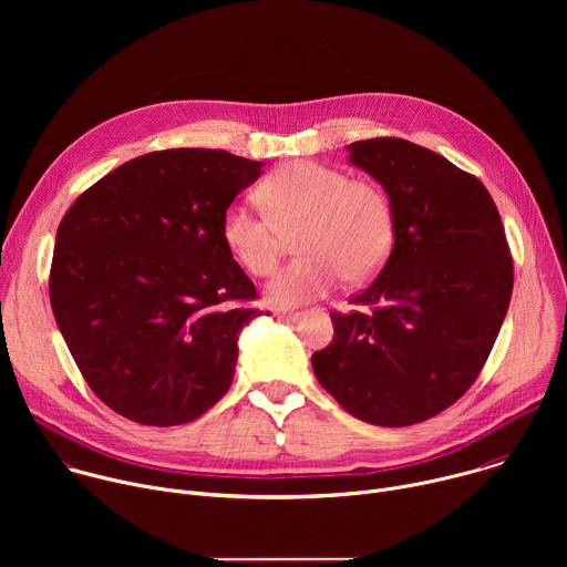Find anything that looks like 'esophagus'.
I'll use <instances>...</instances> for the list:
<instances>
[{
	"label": "esophagus",
	"instance_id": "obj_1",
	"mask_svg": "<svg viewBox=\"0 0 567 567\" xmlns=\"http://www.w3.org/2000/svg\"><path fill=\"white\" fill-rule=\"evenodd\" d=\"M278 318L287 320V322H296L302 318V311H278Z\"/></svg>",
	"mask_w": 567,
	"mask_h": 567
}]
</instances>
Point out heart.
Instances as JSON below:
<instances>
[{
	"label": "heart",
	"instance_id": "heart-1",
	"mask_svg": "<svg viewBox=\"0 0 567 567\" xmlns=\"http://www.w3.org/2000/svg\"><path fill=\"white\" fill-rule=\"evenodd\" d=\"M265 213L230 204L219 235L235 262L251 276H269L280 262L285 235H298L296 260L267 287V298L291 307L330 293L343 278L361 285L385 265L394 241V213L388 195L346 173L291 161L258 190Z\"/></svg>",
	"mask_w": 567,
	"mask_h": 567
}]
</instances>
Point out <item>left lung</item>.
I'll return each instance as SVG.
<instances>
[{
	"label": "left lung",
	"instance_id": "1",
	"mask_svg": "<svg viewBox=\"0 0 567 567\" xmlns=\"http://www.w3.org/2000/svg\"><path fill=\"white\" fill-rule=\"evenodd\" d=\"M392 204L394 245L379 276L334 311L311 354L320 385L361 422L411 426L455 403L487 361L514 289L501 213L480 179L417 143L348 145Z\"/></svg>",
	"mask_w": 567,
	"mask_h": 567
}]
</instances>
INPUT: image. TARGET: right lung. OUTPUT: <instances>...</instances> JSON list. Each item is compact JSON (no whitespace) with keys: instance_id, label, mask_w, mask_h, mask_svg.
<instances>
[{"instance_id":"right-lung-1","label":"right lung","mask_w":567,"mask_h":567,"mask_svg":"<svg viewBox=\"0 0 567 567\" xmlns=\"http://www.w3.org/2000/svg\"><path fill=\"white\" fill-rule=\"evenodd\" d=\"M260 168L226 150L150 152L64 213L51 307L78 370L114 413L179 426L230 388L237 337L262 311L219 224Z\"/></svg>"}]
</instances>
